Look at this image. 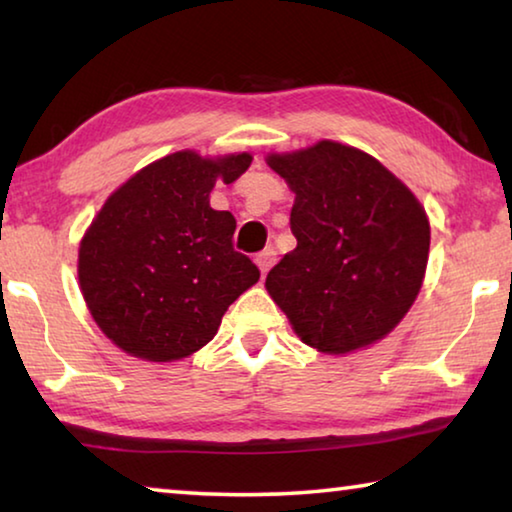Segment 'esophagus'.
<instances>
[{
  "label": "esophagus",
  "instance_id": "esophagus-1",
  "mask_svg": "<svg viewBox=\"0 0 512 512\" xmlns=\"http://www.w3.org/2000/svg\"><path fill=\"white\" fill-rule=\"evenodd\" d=\"M275 255H277L275 248H264L262 253L257 255L255 262H257V266H259V271H262V275H266L268 271H271V266L275 264Z\"/></svg>",
  "mask_w": 512,
  "mask_h": 512
}]
</instances>
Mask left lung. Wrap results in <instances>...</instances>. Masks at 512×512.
<instances>
[{"label":"left lung","mask_w":512,"mask_h":512,"mask_svg":"<svg viewBox=\"0 0 512 512\" xmlns=\"http://www.w3.org/2000/svg\"><path fill=\"white\" fill-rule=\"evenodd\" d=\"M296 201L298 246L266 275V291L302 343L348 354L391 334L418 298L429 259V219L384 164L320 140L268 153Z\"/></svg>","instance_id":"1"}]
</instances>
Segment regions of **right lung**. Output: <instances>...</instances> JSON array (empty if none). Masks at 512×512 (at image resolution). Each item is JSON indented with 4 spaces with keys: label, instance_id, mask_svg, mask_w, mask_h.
<instances>
[{
    "label": "right lung",
    "instance_id": "add662e5",
    "mask_svg": "<svg viewBox=\"0 0 512 512\" xmlns=\"http://www.w3.org/2000/svg\"><path fill=\"white\" fill-rule=\"evenodd\" d=\"M253 155L176 151L115 189L85 230L79 284L94 323L131 357L167 363L214 339L228 307L259 280L232 248L237 221L210 207Z\"/></svg>",
    "mask_w": 512,
    "mask_h": 512
}]
</instances>
